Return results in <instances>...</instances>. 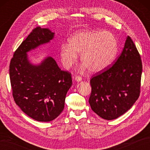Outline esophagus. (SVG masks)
Wrapping results in <instances>:
<instances>
[{
    "label": "esophagus",
    "instance_id": "esophagus-1",
    "mask_svg": "<svg viewBox=\"0 0 150 150\" xmlns=\"http://www.w3.org/2000/svg\"><path fill=\"white\" fill-rule=\"evenodd\" d=\"M74 79H75V80L77 82H80L82 81V77H80V76H75Z\"/></svg>",
    "mask_w": 150,
    "mask_h": 150
}]
</instances>
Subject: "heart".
Instances as JSON below:
<instances>
[{"mask_svg":"<svg viewBox=\"0 0 150 150\" xmlns=\"http://www.w3.org/2000/svg\"><path fill=\"white\" fill-rule=\"evenodd\" d=\"M119 46L114 35L107 31L81 30L60 46V56L63 66L69 68L81 54V61L91 72L106 69L115 59Z\"/></svg>","mask_w":150,"mask_h":150,"instance_id":"1","label":"heart"}]
</instances>
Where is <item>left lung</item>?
Masks as SVG:
<instances>
[{"instance_id": "8db88e82", "label": "left lung", "mask_w": 150, "mask_h": 150, "mask_svg": "<svg viewBox=\"0 0 150 150\" xmlns=\"http://www.w3.org/2000/svg\"><path fill=\"white\" fill-rule=\"evenodd\" d=\"M142 69L141 56L128 36L114 64L91 79L89 103L92 110L106 120L125 113L139 97Z\"/></svg>"}]
</instances>
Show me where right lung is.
Instances as JSON below:
<instances>
[{
    "label": "right lung",
    "instance_id": "right-lung-1",
    "mask_svg": "<svg viewBox=\"0 0 150 150\" xmlns=\"http://www.w3.org/2000/svg\"><path fill=\"white\" fill-rule=\"evenodd\" d=\"M54 35L47 28H35L15 51L9 65L15 103L27 115L40 122H50L61 113L72 85L71 73L60 69L52 57L37 65L28 59V52L50 42Z\"/></svg>",
    "mask_w": 150,
    "mask_h": 150
}]
</instances>
